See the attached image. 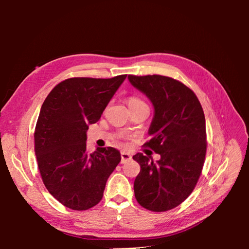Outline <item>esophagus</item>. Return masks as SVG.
<instances>
[{"mask_svg": "<svg viewBox=\"0 0 249 249\" xmlns=\"http://www.w3.org/2000/svg\"><path fill=\"white\" fill-rule=\"evenodd\" d=\"M130 160H131V156H130L129 153L125 152V151H122V152H121V162H122V163L127 162V161H129Z\"/></svg>", "mask_w": 249, "mask_h": 249, "instance_id": "obj_1", "label": "esophagus"}]
</instances>
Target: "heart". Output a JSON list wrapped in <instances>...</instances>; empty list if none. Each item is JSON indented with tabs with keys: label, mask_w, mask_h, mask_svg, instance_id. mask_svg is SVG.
<instances>
[{
	"label": "heart",
	"mask_w": 249,
	"mask_h": 249,
	"mask_svg": "<svg viewBox=\"0 0 249 249\" xmlns=\"http://www.w3.org/2000/svg\"><path fill=\"white\" fill-rule=\"evenodd\" d=\"M127 104H128L130 109H133L135 107H138V106H141V105H145L143 100H141L139 97H136V96H130L127 99Z\"/></svg>",
	"instance_id": "obj_1"
}]
</instances>
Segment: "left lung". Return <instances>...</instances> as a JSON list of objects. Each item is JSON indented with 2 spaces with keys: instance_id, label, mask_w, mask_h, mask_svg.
<instances>
[{
  "instance_id": "obj_1",
  "label": "left lung",
  "mask_w": 249,
  "mask_h": 249,
  "mask_svg": "<svg viewBox=\"0 0 249 249\" xmlns=\"http://www.w3.org/2000/svg\"><path fill=\"white\" fill-rule=\"evenodd\" d=\"M129 82L150 98L155 114L149 129V147L160 160L137 153L140 165L134 183L138 203L152 212L177 208L193 193L202 172L206 153L203 109L192 89L176 79L128 75Z\"/></svg>"
}]
</instances>
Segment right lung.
<instances>
[{
  "label": "right lung",
  "mask_w": 249,
  "mask_h": 249,
  "mask_svg": "<svg viewBox=\"0 0 249 249\" xmlns=\"http://www.w3.org/2000/svg\"><path fill=\"white\" fill-rule=\"evenodd\" d=\"M126 76L66 79L41 106L34 131L37 165L46 188L66 208L86 211L98 204L121 161L111 146L89 154L86 141L89 124L100 119Z\"/></svg>",
  "instance_id": "obj_1"
}]
</instances>
